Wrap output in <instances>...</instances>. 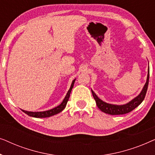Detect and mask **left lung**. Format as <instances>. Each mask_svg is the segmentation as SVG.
<instances>
[{"label": "left lung", "instance_id": "obj_1", "mask_svg": "<svg viewBox=\"0 0 155 155\" xmlns=\"http://www.w3.org/2000/svg\"><path fill=\"white\" fill-rule=\"evenodd\" d=\"M149 78H150V71L148 70V74H147V82L144 86V87L138 96L133 99L132 101L128 102V104L124 105H113L110 104H107L101 100L95 94V93L92 90V93L94 99L96 101V104L97 107L101 111L104 112L106 114H110V115H122V114H128L129 112L132 111L133 109L140 104L142 101L145 99L146 93L147 91L148 84H149Z\"/></svg>", "mask_w": 155, "mask_h": 155}]
</instances>
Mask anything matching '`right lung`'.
Instances as JSON below:
<instances>
[{"instance_id":"add662e5","label":"right lung","mask_w":155,"mask_h":155,"mask_svg":"<svg viewBox=\"0 0 155 155\" xmlns=\"http://www.w3.org/2000/svg\"><path fill=\"white\" fill-rule=\"evenodd\" d=\"M75 80H74L73 82H72L71 88L68 92L66 96H65V99H63V101H62V103L60 105L58 106V107L54 108V109L48 110V111H40V112H32V111H24V110H22V111L25 113L27 115L29 116H31V117H35V118H46V117H50V116H54L55 114H57L58 113H60L61 111H62L63 109H65V106L67 104L68 101L69 97H70V94H71V90L73 87L74 83H75Z\"/></svg>"}]
</instances>
